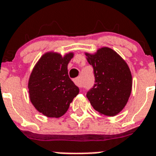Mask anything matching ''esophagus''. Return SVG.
Returning a JSON list of instances; mask_svg holds the SVG:
<instances>
[{
  "label": "esophagus",
  "instance_id": "1",
  "mask_svg": "<svg viewBox=\"0 0 156 156\" xmlns=\"http://www.w3.org/2000/svg\"><path fill=\"white\" fill-rule=\"evenodd\" d=\"M74 82H75V84H76L78 87H80V88L83 87V84H82V81H81V79H80V77H77V78H76V79L74 80Z\"/></svg>",
  "mask_w": 156,
  "mask_h": 156
}]
</instances>
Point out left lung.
I'll use <instances>...</instances> for the list:
<instances>
[{
	"label": "left lung",
	"instance_id": "8db88e82",
	"mask_svg": "<svg viewBox=\"0 0 156 156\" xmlns=\"http://www.w3.org/2000/svg\"><path fill=\"white\" fill-rule=\"evenodd\" d=\"M93 66L95 84L86 97L95 111L114 116L127 104L132 90V75L124 59L113 49L103 47L94 54L86 53Z\"/></svg>",
	"mask_w": 156,
	"mask_h": 156
}]
</instances>
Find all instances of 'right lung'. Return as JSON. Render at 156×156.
Returning <instances> with one entry per match:
<instances>
[{"label":"right lung","mask_w":156,"mask_h":156,"mask_svg":"<svg viewBox=\"0 0 156 156\" xmlns=\"http://www.w3.org/2000/svg\"><path fill=\"white\" fill-rule=\"evenodd\" d=\"M73 53L64 57L46 53L32 70L28 81L30 100L39 112L48 117L58 118L67 112L79 88L69 78L67 64Z\"/></svg>","instance_id":"add662e5"}]
</instances>
